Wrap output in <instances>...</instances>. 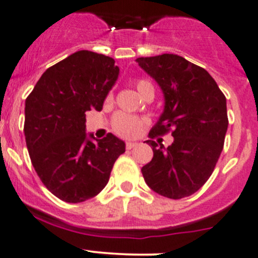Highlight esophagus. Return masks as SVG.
I'll return each mask as SVG.
<instances>
[{
	"mask_svg": "<svg viewBox=\"0 0 258 258\" xmlns=\"http://www.w3.org/2000/svg\"><path fill=\"white\" fill-rule=\"evenodd\" d=\"M136 146H137L136 142H127V144H126V149L127 150H131V149H134V147H136Z\"/></svg>",
	"mask_w": 258,
	"mask_h": 258,
	"instance_id": "obj_1",
	"label": "esophagus"
}]
</instances>
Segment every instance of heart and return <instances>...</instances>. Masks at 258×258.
I'll return each mask as SVG.
<instances>
[{
	"instance_id": "b5f03b06",
	"label": "heart",
	"mask_w": 258,
	"mask_h": 258,
	"mask_svg": "<svg viewBox=\"0 0 258 258\" xmlns=\"http://www.w3.org/2000/svg\"><path fill=\"white\" fill-rule=\"evenodd\" d=\"M136 88L139 93L144 96L149 89H152L154 87L150 82L140 79L136 82ZM145 122L146 121L144 118H137V117L128 116V114L119 113L113 119V131L122 137H135L140 134Z\"/></svg>"
}]
</instances>
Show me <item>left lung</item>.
Segmentation results:
<instances>
[{"label":"left lung","instance_id":"8db88e82","mask_svg":"<svg viewBox=\"0 0 258 258\" xmlns=\"http://www.w3.org/2000/svg\"><path fill=\"white\" fill-rule=\"evenodd\" d=\"M139 66L156 81L164 93V112L150 137L171 130L170 146H157L142 166L146 184L170 199L198 191L213 172L228 128L226 97L206 69L175 54L137 57Z\"/></svg>","mask_w":258,"mask_h":258}]
</instances>
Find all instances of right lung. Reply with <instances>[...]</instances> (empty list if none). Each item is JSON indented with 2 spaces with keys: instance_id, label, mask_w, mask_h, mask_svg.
Masks as SVG:
<instances>
[{
  "instance_id": "add662e5",
  "label": "right lung",
  "mask_w": 258,
  "mask_h": 258,
  "mask_svg": "<svg viewBox=\"0 0 258 258\" xmlns=\"http://www.w3.org/2000/svg\"><path fill=\"white\" fill-rule=\"evenodd\" d=\"M114 60L81 50L45 71L25 102V139L42 184L67 203L103 190L126 145L114 135L86 132V112L101 111L118 78Z\"/></svg>"
}]
</instances>
